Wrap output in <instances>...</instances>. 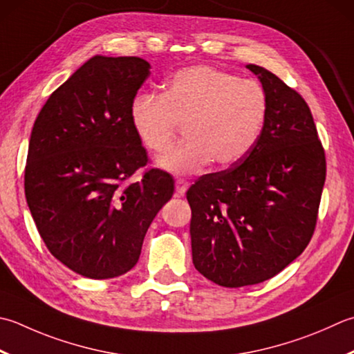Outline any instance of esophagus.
<instances>
[{
  "label": "esophagus",
  "mask_w": 354,
  "mask_h": 354,
  "mask_svg": "<svg viewBox=\"0 0 354 354\" xmlns=\"http://www.w3.org/2000/svg\"><path fill=\"white\" fill-rule=\"evenodd\" d=\"M175 184H176V193L179 196H183L184 193L187 192V189H189V183L184 181V179H181V178L176 179Z\"/></svg>",
  "instance_id": "34e87169"
}]
</instances>
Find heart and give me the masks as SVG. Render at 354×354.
<instances>
[{"label":"heart","instance_id":"obj_1","mask_svg":"<svg viewBox=\"0 0 354 354\" xmlns=\"http://www.w3.org/2000/svg\"><path fill=\"white\" fill-rule=\"evenodd\" d=\"M264 87L210 66L178 71L162 95L141 93L130 104V124L138 141L153 155L170 150L179 126L187 140L158 161L171 173H192L209 165L238 164L258 142L267 120Z\"/></svg>","mask_w":354,"mask_h":354}]
</instances>
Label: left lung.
I'll use <instances>...</instances> for the list:
<instances>
[{
    "label": "left lung",
    "instance_id": "obj_1",
    "mask_svg": "<svg viewBox=\"0 0 354 354\" xmlns=\"http://www.w3.org/2000/svg\"><path fill=\"white\" fill-rule=\"evenodd\" d=\"M247 68L268 101L259 140L242 161L187 190L193 264L230 288L273 278L306 250L325 183V153L307 102L267 68Z\"/></svg>",
    "mask_w": 354,
    "mask_h": 354
}]
</instances>
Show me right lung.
I'll use <instances>...</instances> for the list:
<instances>
[{"label":"right lung","mask_w":354,"mask_h":354,"mask_svg":"<svg viewBox=\"0 0 354 354\" xmlns=\"http://www.w3.org/2000/svg\"><path fill=\"white\" fill-rule=\"evenodd\" d=\"M150 64L95 55L48 96L33 124L24 171L27 205L55 258L90 279L127 273L145 233L175 190L151 169L130 124Z\"/></svg>","instance_id":"right-lung-1"}]
</instances>
